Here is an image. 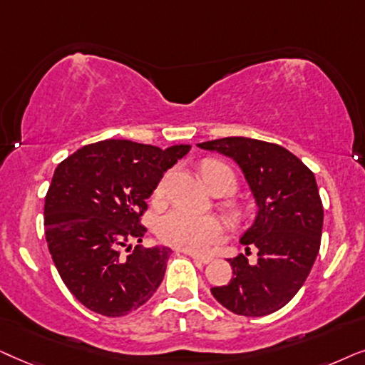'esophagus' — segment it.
<instances>
[{"mask_svg": "<svg viewBox=\"0 0 365 365\" xmlns=\"http://www.w3.org/2000/svg\"><path fill=\"white\" fill-rule=\"evenodd\" d=\"M190 257L193 259V262H195V264H208V262H212V257H208V255L190 254Z\"/></svg>", "mask_w": 365, "mask_h": 365, "instance_id": "34e87169", "label": "esophagus"}]
</instances>
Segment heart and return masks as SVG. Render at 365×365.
<instances>
[{"label":"heart","mask_w":365,"mask_h":365,"mask_svg":"<svg viewBox=\"0 0 365 365\" xmlns=\"http://www.w3.org/2000/svg\"><path fill=\"white\" fill-rule=\"evenodd\" d=\"M202 177L208 187H213L220 180L228 182V193L235 188V175L225 163L208 160L202 165ZM165 193V180L155 188L153 197L160 200ZM233 218H242L244 212L239 207H232ZM157 235L163 244L172 245L192 254H202L225 235V223L215 215H197L187 210H170L158 218Z\"/></svg>","instance_id":"1"}]
</instances>
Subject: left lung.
Instances as JSON below:
<instances>
[{
    "label": "left lung",
    "mask_w": 365,
    "mask_h": 365,
    "mask_svg": "<svg viewBox=\"0 0 365 365\" xmlns=\"http://www.w3.org/2000/svg\"><path fill=\"white\" fill-rule=\"evenodd\" d=\"M235 160L259 207L240 244L257 249L228 259L232 280L212 287L218 304L237 315L262 317L287 305L310 274L322 237L324 207L314 173L289 150L245 137L198 143Z\"/></svg>",
    "instance_id": "8db88e82"
}]
</instances>
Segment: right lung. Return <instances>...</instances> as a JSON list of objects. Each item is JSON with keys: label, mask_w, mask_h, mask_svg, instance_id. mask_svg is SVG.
Segmentation results:
<instances>
[{"label": "right lung", "mask_w": 365, "mask_h": 365, "mask_svg": "<svg viewBox=\"0 0 365 365\" xmlns=\"http://www.w3.org/2000/svg\"><path fill=\"white\" fill-rule=\"evenodd\" d=\"M190 148L105 140L85 145L56 167L45 198L48 249L61 280L86 309L121 317L162 284L172 250L128 244L142 242L145 200Z\"/></svg>", "instance_id": "1"}]
</instances>
